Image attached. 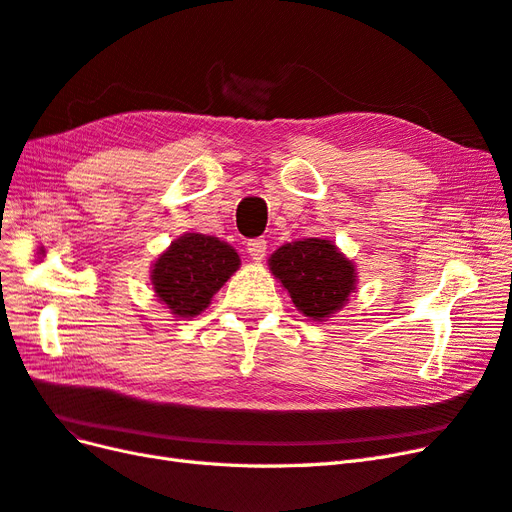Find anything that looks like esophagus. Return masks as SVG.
<instances>
[{
  "label": "esophagus",
  "instance_id": "esophagus-1",
  "mask_svg": "<svg viewBox=\"0 0 512 512\" xmlns=\"http://www.w3.org/2000/svg\"><path fill=\"white\" fill-rule=\"evenodd\" d=\"M247 254H250L252 260L260 262L262 258L267 256V241H265V239H252V241H247Z\"/></svg>",
  "mask_w": 512,
  "mask_h": 512
}]
</instances>
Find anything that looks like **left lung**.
Instances as JSON below:
<instances>
[{
    "label": "left lung",
    "instance_id": "1",
    "mask_svg": "<svg viewBox=\"0 0 512 512\" xmlns=\"http://www.w3.org/2000/svg\"><path fill=\"white\" fill-rule=\"evenodd\" d=\"M269 267L290 292L292 303L314 320H324L344 307L354 292V265L331 241L303 239L271 254Z\"/></svg>",
    "mask_w": 512,
    "mask_h": 512
}]
</instances>
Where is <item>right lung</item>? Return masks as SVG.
<instances>
[{"instance_id": "1", "label": "right lung", "mask_w": 512, "mask_h": 512, "mask_svg": "<svg viewBox=\"0 0 512 512\" xmlns=\"http://www.w3.org/2000/svg\"><path fill=\"white\" fill-rule=\"evenodd\" d=\"M239 262V254L228 243L188 232L156 260L151 284L170 312L190 318L211 303Z\"/></svg>"}]
</instances>
